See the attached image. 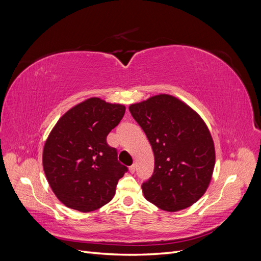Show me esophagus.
<instances>
[{"mask_svg":"<svg viewBox=\"0 0 261 261\" xmlns=\"http://www.w3.org/2000/svg\"><path fill=\"white\" fill-rule=\"evenodd\" d=\"M135 170H136V164H132L129 167V172L134 173V172H135Z\"/></svg>","mask_w":261,"mask_h":261,"instance_id":"1","label":"esophagus"}]
</instances>
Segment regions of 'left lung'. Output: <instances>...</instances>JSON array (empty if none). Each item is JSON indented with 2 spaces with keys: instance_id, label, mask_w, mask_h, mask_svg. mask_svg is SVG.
I'll return each mask as SVG.
<instances>
[{
  "instance_id": "left-lung-1",
  "label": "left lung",
  "mask_w": 261,
  "mask_h": 261,
  "mask_svg": "<svg viewBox=\"0 0 261 261\" xmlns=\"http://www.w3.org/2000/svg\"><path fill=\"white\" fill-rule=\"evenodd\" d=\"M129 112L154 154L152 175L141 185L145 198L165 211L189 207L206 192L215 168V145L206 124L169 94L132 105Z\"/></svg>"
}]
</instances>
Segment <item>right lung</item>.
<instances>
[{
    "mask_svg": "<svg viewBox=\"0 0 261 261\" xmlns=\"http://www.w3.org/2000/svg\"><path fill=\"white\" fill-rule=\"evenodd\" d=\"M125 107L91 98L70 109L58 121L43 148V170L53 193L66 207L97 210L115 195L127 167L107 143L121 122Z\"/></svg>",
    "mask_w": 261,
    "mask_h": 261,
    "instance_id": "1",
    "label": "right lung"
}]
</instances>
